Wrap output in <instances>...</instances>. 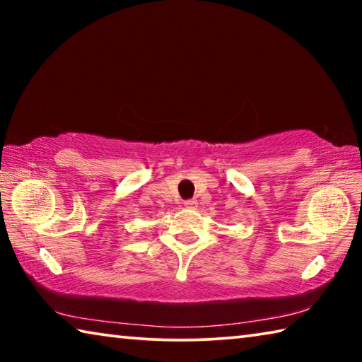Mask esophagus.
Returning a JSON list of instances; mask_svg holds the SVG:
<instances>
[{
    "mask_svg": "<svg viewBox=\"0 0 362 362\" xmlns=\"http://www.w3.org/2000/svg\"><path fill=\"white\" fill-rule=\"evenodd\" d=\"M183 204H185V207H188V209H194V207H198V201H196V199H187Z\"/></svg>",
    "mask_w": 362,
    "mask_h": 362,
    "instance_id": "esophagus-1",
    "label": "esophagus"
}]
</instances>
